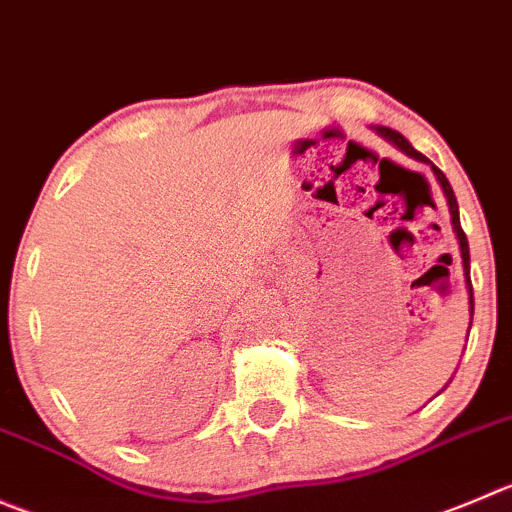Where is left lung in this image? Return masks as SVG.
<instances>
[{
    "label": "left lung",
    "instance_id": "obj_1",
    "mask_svg": "<svg viewBox=\"0 0 512 512\" xmlns=\"http://www.w3.org/2000/svg\"><path fill=\"white\" fill-rule=\"evenodd\" d=\"M375 130H377V135L385 137V140H388V142H393V145L398 147V150H403L405 155L415 157V160H420V162H428V157L420 155V152L415 150V147L410 145V142L405 140L403 135H400V132L390 130V127H375ZM433 172H435V177H438L440 187H443V192H445V200H448V207H450V222H453V230H455V235H458V242H460V257H463L465 285H468V292H470V315H473V282H470V250H468V237H465L463 227H460L458 200H455V192H453V187H450L448 177H445L443 172H440L435 165H433Z\"/></svg>",
    "mask_w": 512,
    "mask_h": 512
}]
</instances>
